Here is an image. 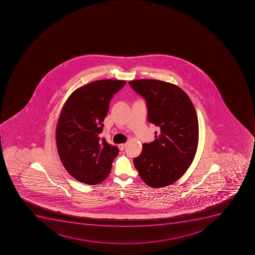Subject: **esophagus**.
I'll return each mask as SVG.
<instances>
[{
    "mask_svg": "<svg viewBox=\"0 0 255 255\" xmlns=\"http://www.w3.org/2000/svg\"><path fill=\"white\" fill-rule=\"evenodd\" d=\"M127 144H119V148L120 150H124V148H126Z\"/></svg>",
    "mask_w": 255,
    "mask_h": 255,
    "instance_id": "esophagus-1",
    "label": "esophagus"
}]
</instances>
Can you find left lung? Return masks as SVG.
I'll list each match as a JSON object with an SVG mask.
<instances>
[{"mask_svg": "<svg viewBox=\"0 0 255 255\" xmlns=\"http://www.w3.org/2000/svg\"><path fill=\"white\" fill-rule=\"evenodd\" d=\"M146 100L148 121L160 128L133 160L142 180L152 188L175 183L193 162L198 144V120L193 102L175 84L157 80L129 81Z\"/></svg>", "mask_w": 255, "mask_h": 255, "instance_id": "left-lung-1", "label": "left lung"}]
</instances>
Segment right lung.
I'll list each match as a JSON object with an SVG mask.
<instances>
[{
    "label": "right lung",
    "instance_id": "obj_1",
    "mask_svg": "<svg viewBox=\"0 0 255 255\" xmlns=\"http://www.w3.org/2000/svg\"><path fill=\"white\" fill-rule=\"evenodd\" d=\"M125 80H96L69 96L56 128V144L67 172L84 184H99L108 176L119 148L100 140L109 103Z\"/></svg>",
    "mask_w": 255,
    "mask_h": 255
}]
</instances>
